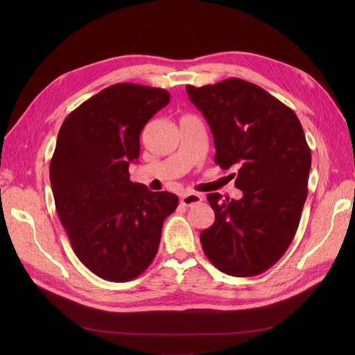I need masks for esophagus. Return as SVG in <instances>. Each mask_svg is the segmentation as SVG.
Instances as JSON below:
<instances>
[{
    "mask_svg": "<svg viewBox=\"0 0 355 355\" xmlns=\"http://www.w3.org/2000/svg\"><path fill=\"white\" fill-rule=\"evenodd\" d=\"M201 201H202V197L196 193H185L180 198V202L185 207H191V206H194V204H198Z\"/></svg>",
    "mask_w": 355,
    "mask_h": 355,
    "instance_id": "obj_1",
    "label": "esophagus"
}]
</instances>
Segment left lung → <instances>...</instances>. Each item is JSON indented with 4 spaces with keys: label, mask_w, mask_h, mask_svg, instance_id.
I'll return each mask as SVG.
<instances>
[{
    "label": "left lung",
    "mask_w": 355,
    "mask_h": 355,
    "mask_svg": "<svg viewBox=\"0 0 355 355\" xmlns=\"http://www.w3.org/2000/svg\"><path fill=\"white\" fill-rule=\"evenodd\" d=\"M210 125L214 162L237 168L240 200L207 196L214 225L200 234L204 253L223 273L248 277L273 266L300 226L308 196L311 149L295 112L250 82L226 79L187 86Z\"/></svg>",
    "instance_id": "left-lung-1"
}]
</instances>
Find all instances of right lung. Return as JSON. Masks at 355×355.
Wrapping results in <instances>:
<instances>
[{
  "instance_id": "1",
  "label": "right lung",
  "mask_w": 355,
  "mask_h": 355,
  "mask_svg": "<svg viewBox=\"0 0 355 355\" xmlns=\"http://www.w3.org/2000/svg\"><path fill=\"white\" fill-rule=\"evenodd\" d=\"M168 103L165 89L116 83L74 109L59 130L50 161L55 210L73 252L105 281L128 282L148 269L164 220L178 206L175 194L149 191L128 171L141 130Z\"/></svg>"
}]
</instances>
